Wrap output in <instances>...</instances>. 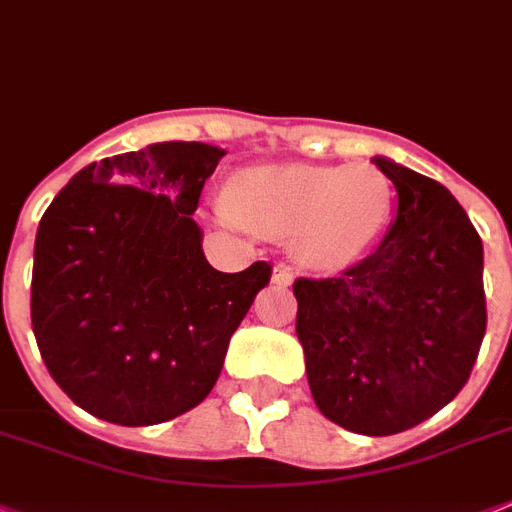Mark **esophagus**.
Listing matches in <instances>:
<instances>
[{
  "instance_id": "1",
  "label": "esophagus",
  "mask_w": 512,
  "mask_h": 512,
  "mask_svg": "<svg viewBox=\"0 0 512 512\" xmlns=\"http://www.w3.org/2000/svg\"><path fill=\"white\" fill-rule=\"evenodd\" d=\"M270 281H273V286H278V289H286V286H292V281H294V273H292V268H289V265H276V268H273V278H270Z\"/></svg>"
}]
</instances>
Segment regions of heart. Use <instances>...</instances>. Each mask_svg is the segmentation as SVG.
I'll list each match as a JSON object with an SVG mask.
<instances>
[{
	"instance_id": "1",
	"label": "heart",
	"mask_w": 512,
	"mask_h": 512,
	"mask_svg": "<svg viewBox=\"0 0 512 512\" xmlns=\"http://www.w3.org/2000/svg\"><path fill=\"white\" fill-rule=\"evenodd\" d=\"M392 181L368 162L265 165L244 170L218 215L265 236L292 234L310 268H339L363 255L392 218Z\"/></svg>"
}]
</instances>
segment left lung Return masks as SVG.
I'll return each mask as SVG.
<instances>
[{
  "label": "left lung",
  "mask_w": 512,
  "mask_h": 512,
  "mask_svg": "<svg viewBox=\"0 0 512 512\" xmlns=\"http://www.w3.org/2000/svg\"><path fill=\"white\" fill-rule=\"evenodd\" d=\"M397 189L376 252L334 278H297V339L328 421L389 436L458 397L486 331L484 247L439 181L373 157Z\"/></svg>",
  "instance_id": "obj_1"
}]
</instances>
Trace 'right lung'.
Here are the masks:
<instances>
[{"mask_svg":"<svg viewBox=\"0 0 512 512\" xmlns=\"http://www.w3.org/2000/svg\"><path fill=\"white\" fill-rule=\"evenodd\" d=\"M223 149L160 141L91 162L33 247L31 323L49 376L86 413L152 426L197 407L270 265L220 273L202 252V186Z\"/></svg>","mask_w":512,"mask_h":512,"instance_id":"right-lung-1","label":"right lung"}]
</instances>
